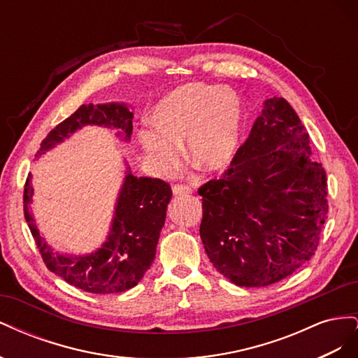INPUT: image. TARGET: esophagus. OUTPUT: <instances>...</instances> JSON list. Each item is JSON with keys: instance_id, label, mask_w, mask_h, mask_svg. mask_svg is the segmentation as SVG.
I'll return each mask as SVG.
<instances>
[{"instance_id": "obj_1", "label": "esophagus", "mask_w": 358, "mask_h": 358, "mask_svg": "<svg viewBox=\"0 0 358 358\" xmlns=\"http://www.w3.org/2000/svg\"><path fill=\"white\" fill-rule=\"evenodd\" d=\"M171 191L175 196H188V194H191V188L188 185H175Z\"/></svg>"}]
</instances>
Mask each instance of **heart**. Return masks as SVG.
Returning a JSON list of instances; mask_svg holds the SVG:
<instances>
[{
	"mask_svg": "<svg viewBox=\"0 0 358 358\" xmlns=\"http://www.w3.org/2000/svg\"><path fill=\"white\" fill-rule=\"evenodd\" d=\"M243 103L229 86L188 83L157 103L152 121L138 131L148 161L161 173L178 166L185 142L189 161L203 171L231 166L243 133Z\"/></svg>",
	"mask_w": 358,
	"mask_h": 358,
	"instance_id": "b5f03b06",
	"label": "heart"
}]
</instances>
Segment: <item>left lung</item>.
<instances>
[{"mask_svg":"<svg viewBox=\"0 0 358 358\" xmlns=\"http://www.w3.org/2000/svg\"><path fill=\"white\" fill-rule=\"evenodd\" d=\"M200 237L237 287H267L315 254L327 218V178L309 134L284 99H268L221 179L199 189Z\"/></svg>","mask_w":358,"mask_h":358,"instance_id":"1","label":"left lung"}]
</instances>
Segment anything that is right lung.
<instances>
[{
  "instance_id": "right-lung-1",
  "label": "right lung",
  "mask_w": 358,
  "mask_h": 358,
  "mask_svg": "<svg viewBox=\"0 0 358 358\" xmlns=\"http://www.w3.org/2000/svg\"><path fill=\"white\" fill-rule=\"evenodd\" d=\"M134 113L127 103L82 104L66 121L57 125L41 142L36 158L66 142L83 127L95 125L116 131L129 142ZM32 176L24 191L25 220L40 249L46 267L70 285L92 294H113L136 287L152 264L166 210L171 199L169 183L154 178H137L125 162V176L117 192L113 218L106 241L91 254H64L55 251L41 234L31 212Z\"/></svg>"
}]
</instances>
